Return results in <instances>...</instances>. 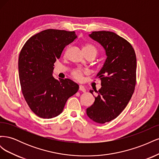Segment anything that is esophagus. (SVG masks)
<instances>
[{"label":"esophagus","mask_w":159,"mask_h":159,"mask_svg":"<svg viewBox=\"0 0 159 159\" xmlns=\"http://www.w3.org/2000/svg\"><path fill=\"white\" fill-rule=\"evenodd\" d=\"M79 89H80V91H83V92H85V91H86L85 89V88H84V85H80Z\"/></svg>","instance_id":"obj_1"}]
</instances>
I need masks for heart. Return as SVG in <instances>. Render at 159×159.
I'll return each mask as SVG.
<instances>
[{"instance_id": "heart-1", "label": "heart", "mask_w": 159, "mask_h": 159, "mask_svg": "<svg viewBox=\"0 0 159 159\" xmlns=\"http://www.w3.org/2000/svg\"><path fill=\"white\" fill-rule=\"evenodd\" d=\"M84 52H91L93 53V54H97L98 53V49L96 46L92 44H90V43H87L85 44L84 46ZM86 74V71L81 70V69H75L72 71L71 72V75L73 78L77 80V81H81L83 78V76L84 74Z\"/></svg>"}]
</instances>
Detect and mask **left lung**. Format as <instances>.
<instances>
[{
    "instance_id": "1",
    "label": "left lung",
    "mask_w": 159,
    "mask_h": 159,
    "mask_svg": "<svg viewBox=\"0 0 159 159\" xmlns=\"http://www.w3.org/2000/svg\"><path fill=\"white\" fill-rule=\"evenodd\" d=\"M89 36L103 46L107 57L98 74L102 88L95 91L97 97L93 95L95 102L86 112L93 121L103 124L119 116L132 97L137 81L136 54L127 40L113 32H93Z\"/></svg>"
}]
</instances>
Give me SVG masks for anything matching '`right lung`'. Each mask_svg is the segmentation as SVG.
Segmentation results:
<instances>
[{"label":"right lung","instance_id":"1","mask_svg":"<svg viewBox=\"0 0 159 159\" xmlns=\"http://www.w3.org/2000/svg\"><path fill=\"white\" fill-rule=\"evenodd\" d=\"M76 38L74 31L48 29L30 37L22 47L18 57L21 90L30 109L39 117L57 116L79 89L72 80H57L52 76L56 60Z\"/></svg>","mask_w":159,"mask_h":159}]
</instances>
